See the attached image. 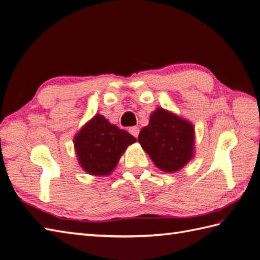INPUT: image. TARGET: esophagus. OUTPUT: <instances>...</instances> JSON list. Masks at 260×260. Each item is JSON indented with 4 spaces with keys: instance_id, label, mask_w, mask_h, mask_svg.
I'll use <instances>...</instances> for the list:
<instances>
[{
    "instance_id": "1",
    "label": "esophagus",
    "mask_w": 260,
    "mask_h": 260,
    "mask_svg": "<svg viewBox=\"0 0 260 260\" xmlns=\"http://www.w3.org/2000/svg\"><path fill=\"white\" fill-rule=\"evenodd\" d=\"M129 132L131 133V135H132L133 137L138 138V136H139V132H140V129H139L138 127H131V128H129Z\"/></svg>"
}]
</instances>
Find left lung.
Returning <instances> with one entry per match:
<instances>
[{
  "instance_id": "8db88e82",
  "label": "left lung",
  "mask_w": 260,
  "mask_h": 260,
  "mask_svg": "<svg viewBox=\"0 0 260 260\" xmlns=\"http://www.w3.org/2000/svg\"><path fill=\"white\" fill-rule=\"evenodd\" d=\"M138 141L153 163L166 173L179 171L194 154V129L191 122L171 111L157 108Z\"/></svg>"
}]
</instances>
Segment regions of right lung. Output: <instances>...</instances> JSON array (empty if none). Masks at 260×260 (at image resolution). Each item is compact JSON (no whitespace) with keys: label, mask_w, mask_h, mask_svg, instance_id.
<instances>
[{"label":"right lung","mask_w":260,"mask_h":260,"mask_svg":"<svg viewBox=\"0 0 260 260\" xmlns=\"http://www.w3.org/2000/svg\"><path fill=\"white\" fill-rule=\"evenodd\" d=\"M136 141L130 133L97 114L74 137V147L84 171L95 176H108L125 149Z\"/></svg>","instance_id":"1"}]
</instances>
